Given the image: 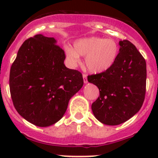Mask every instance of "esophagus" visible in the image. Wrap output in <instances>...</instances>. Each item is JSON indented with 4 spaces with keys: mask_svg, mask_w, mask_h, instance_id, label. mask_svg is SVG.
<instances>
[{
    "mask_svg": "<svg viewBox=\"0 0 158 158\" xmlns=\"http://www.w3.org/2000/svg\"><path fill=\"white\" fill-rule=\"evenodd\" d=\"M82 77H83V79H84V83H85V84L88 83L87 75H86V74H83V75H82Z\"/></svg>",
    "mask_w": 158,
    "mask_h": 158,
    "instance_id": "obj_1",
    "label": "esophagus"
}]
</instances>
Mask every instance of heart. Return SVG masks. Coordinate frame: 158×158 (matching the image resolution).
I'll list each match as a JSON object with an SVG mask.
<instances>
[{
  "mask_svg": "<svg viewBox=\"0 0 158 158\" xmlns=\"http://www.w3.org/2000/svg\"><path fill=\"white\" fill-rule=\"evenodd\" d=\"M73 47L65 48L67 61L72 65H77L81 56L85 57V64L92 73H101L109 70L116 62L119 47L116 42L103 37H88L77 40Z\"/></svg>",
  "mask_w": 158,
  "mask_h": 158,
  "instance_id": "b5f03b06",
  "label": "heart"
}]
</instances>
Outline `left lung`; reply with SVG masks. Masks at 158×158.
Instances as JSON below:
<instances>
[{"label": "left lung", "instance_id": "1", "mask_svg": "<svg viewBox=\"0 0 158 158\" xmlns=\"http://www.w3.org/2000/svg\"><path fill=\"white\" fill-rule=\"evenodd\" d=\"M119 54L115 65L104 73L88 77L98 87L100 96L92 104L100 123L115 126L133 117L144 102L146 63L135 46L128 40L118 42Z\"/></svg>", "mask_w": 158, "mask_h": 158}]
</instances>
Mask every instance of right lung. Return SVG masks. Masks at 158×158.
Wrapping results in <instances>:
<instances>
[{"mask_svg":"<svg viewBox=\"0 0 158 158\" xmlns=\"http://www.w3.org/2000/svg\"><path fill=\"white\" fill-rule=\"evenodd\" d=\"M42 34L22 44L12 63L9 87L14 107L24 119L46 127L63 117L69 100L82 88V74L67 68L65 52Z\"/></svg>","mask_w":158,"mask_h":158,"instance_id":"add662e5","label":"right lung"}]
</instances>
